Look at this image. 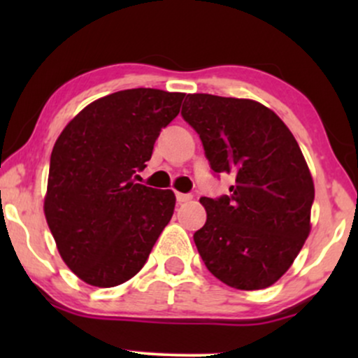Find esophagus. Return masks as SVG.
<instances>
[{
  "label": "esophagus",
  "mask_w": 358,
  "mask_h": 358,
  "mask_svg": "<svg viewBox=\"0 0 358 358\" xmlns=\"http://www.w3.org/2000/svg\"><path fill=\"white\" fill-rule=\"evenodd\" d=\"M188 200H192L190 193H176V202L178 203H185L188 202Z\"/></svg>",
  "instance_id": "34e87169"
}]
</instances>
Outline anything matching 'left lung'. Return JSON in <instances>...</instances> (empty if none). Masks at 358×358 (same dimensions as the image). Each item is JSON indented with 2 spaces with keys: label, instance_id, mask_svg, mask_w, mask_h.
<instances>
[{
  "label": "left lung",
  "instance_id": "obj_1",
  "mask_svg": "<svg viewBox=\"0 0 358 358\" xmlns=\"http://www.w3.org/2000/svg\"><path fill=\"white\" fill-rule=\"evenodd\" d=\"M182 117L202 139L229 195L202 196L207 222L193 234L207 269L236 289H262L289 269L310 234L315 187L296 139L266 106L188 94Z\"/></svg>",
  "mask_w": 358,
  "mask_h": 358
}]
</instances>
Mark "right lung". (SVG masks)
I'll return each instance as SVG.
<instances>
[{
	"instance_id": "1",
	"label": "right lung",
	"mask_w": 358,
	"mask_h": 358,
	"mask_svg": "<svg viewBox=\"0 0 358 358\" xmlns=\"http://www.w3.org/2000/svg\"><path fill=\"white\" fill-rule=\"evenodd\" d=\"M185 94L127 89L82 109L50 156L45 217L82 281L122 285L139 273L173 215L175 193L136 183Z\"/></svg>"
}]
</instances>
